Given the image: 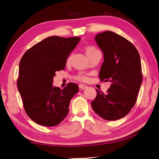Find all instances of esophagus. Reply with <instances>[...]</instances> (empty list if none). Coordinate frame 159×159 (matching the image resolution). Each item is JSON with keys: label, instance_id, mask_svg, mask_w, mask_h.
<instances>
[{"label": "esophagus", "instance_id": "esophagus-1", "mask_svg": "<svg viewBox=\"0 0 159 159\" xmlns=\"http://www.w3.org/2000/svg\"><path fill=\"white\" fill-rule=\"evenodd\" d=\"M88 86L86 85H84V84H80L79 85V88L81 89H87Z\"/></svg>", "mask_w": 159, "mask_h": 159}]
</instances>
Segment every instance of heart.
Returning a JSON list of instances; mask_svg holds the SVG:
<instances>
[{
	"instance_id": "obj_1",
	"label": "heart",
	"mask_w": 159,
	"mask_h": 159,
	"mask_svg": "<svg viewBox=\"0 0 159 159\" xmlns=\"http://www.w3.org/2000/svg\"><path fill=\"white\" fill-rule=\"evenodd\" d=\"M97 50H98L96 48H94V47L89 46V47H87V48H85V53H86V55L87 56V55H89V54H91V53H92V52H95V51H97ZM70 58L69 57V58L67 59V62H69L70 61ZM76 79L78 80H83V81H85V80H87V78L85 76H79L76 77Z\"/></svg>"
}]
</instances>
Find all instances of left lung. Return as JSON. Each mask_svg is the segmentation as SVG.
Here are the masks:
<instances>
[{"label": "left lung", "instance_id": "1", "mask_svg": "<svg viewBox=\"0 0 159 159\" xmlns=\"http://www.w3.org/2000/svg\"><path fill=\"white\" fill-rule=\"evenodd\" d=\"M94 39L104 56L99 77L111 85L107 93L96 89L97 96L91 104L103 119L119 120L134 107L142 83L139 54L133 43L112 31L99 33Z\"/></svg>", "mask_w": 159, "mask_h": 159}]
</instances>
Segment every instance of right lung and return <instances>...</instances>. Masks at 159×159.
<instances>
[{
	"instance_id": "obj_1",
	"label": "right lung",
	"mask_w": 159,
	"mask_h": 159,
	"mask_svg": "<svg viewBox=\"0 0 159 159\" xmlns=\"http://www.w3.org/2000/svg\"><path fill=\"white\" fill-rule=\"evenodd\" d=\"M80 39L48 37L29 49L20 60L17 86L26 114L38 124L57 126L69 112L70 100L79 86L70 83L60 89L52 85L53 78L57 71L65 68Z\"/></svg>"
}]
</instances>
